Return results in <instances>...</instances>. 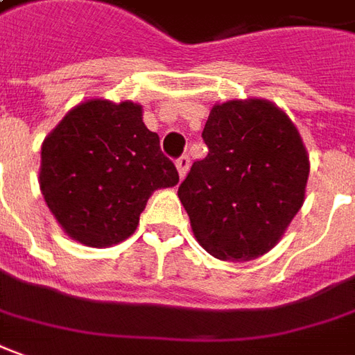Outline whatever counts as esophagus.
I'll use <instances>...</instances> for the list:
<instances>
[{
    "instance_id": "obj_1",
    "label": "esophagus",
    "mask_w": 355,
    "mask_h": 355,
    "mask_svg": "<svg viewBox=\"0 0 355 355\" xmlns=\"http://www.w3.org/2000/svg\"><path fill=\"white\" fill-rule=\"evenodd\" d=\"M189 164H191V160H189V156H187V154H182V156L175 160V166H178L180 178H185V173H187V170H189Z\"/></svg>"
}]
</instances>
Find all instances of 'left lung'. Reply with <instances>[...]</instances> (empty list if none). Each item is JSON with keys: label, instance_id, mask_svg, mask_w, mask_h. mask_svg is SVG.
Listing matches in <instances>:
<instances>
[{"label": "left lung", "instance_id": "obj_1", "mask_svg": "<svg viewBox=\"0 0 355 355\" xmlns=\"http://www.w3.org/2000/svg\"><path fill=\"white\" fill-rule=\"evenodd\" d=\"M209 154L178 195L193 234L222 261H251L278 243L302 209L309 158L295 125L265 100H230L202 129Z\"/></svg>", "mask_w": 355, "mask_h": 355}]
</instances>
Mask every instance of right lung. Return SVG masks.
<instances>
[{
	"mask_svg": "<svg viewBox=\"0 0 355 355\" xmlns=\"http://www.w3.org/2000/svg\"><path fill=\"white\" fill-rule=\"evenodd\" d=\"M178 182L175 166L133 102H83L42 145L46 205L71 238L90 248L129 238L148 197Z\"/></svg>",
	"mask_w": 355,
	"mask_h": 355,
	"instance_id": "right-lung-1",
	"label": "right lung"
}]
</instances>
